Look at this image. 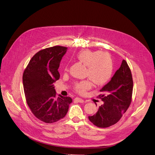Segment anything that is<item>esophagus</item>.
<instances>
[{"instance_id": "34e87169", "label": "esophagus", "mask_w": 155, "mask_h": 155, "mask_svg": "<svg viewBox=\"0 0 155 155\" xmlns=\"http://www.w3.org/2000/svg\"><path fill=\"white\" fill-rule=\"evenodd\" d=\"M74 101H75L77 102H81V103L84 102V100H83V99H82V98H78V97L74 98Z\"/></svg>"}]
</instances>
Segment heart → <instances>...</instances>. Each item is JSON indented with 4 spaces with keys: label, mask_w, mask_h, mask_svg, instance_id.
<instances>
[{
    "label": "heart",
    "mask_w": 155,
    "mask_h": 155,
    "mask_svg": "<svg viewBox=\"0 0 155 155\" xmlns=\"http://www.w3.org/2000/svg\"><path fill=\"white\" fill-rule=\"evenodd\" d=\"M77 58L80 62L87 66L86 76L95 84H104L111 78L113 63L112 58L108 53L83 49L77 53ZM69 68L66 65L64 71L67 72ZM91 80L87 79L76 82L74 85V91L79 94H85L92 87Z\"/></svg>",
    "instance_id": "heart-1"
}]
</instances>
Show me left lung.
<instances>
[{
  "label": "left lung",
  "mask_w": 155,
  "mask_h": 155,
  "mask_svg": "<svg viewBox=\"0 0 155 155\" xmlns=\"http://www.w3.org/2000/svg\"><path fill=\"white\" fill-rule=\"evenodd\" d=\"M133 81L131 69L123 60L120 68L111 80L100 90L98 98L104 102L98 111L89 120L101 128L110 127L117 123L131 103Z\"/></svg>",
  "instance_id": "1"
}]
</instances>
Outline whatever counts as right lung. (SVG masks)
I'll return each instance as SVG.
<instances>
[{
	"label": "right lung",
	"mask_w": 155,
	"mask_h": 155,
	"mask_svg": "<svg viewBox=\"0 0 155 155\" xmlns=\"http://www.w3.org/2000/svg\"><path fill=\"white\" fill-rule=\"evenodd\" d=\"M68 48L56 46L37 52L23 73L24 91L27 104L35 117L51 124L67 114L69 97H57L53 83L60 78L58 69Z\"/></svg>",
	"instance_id": "1"
}]
</instances>
